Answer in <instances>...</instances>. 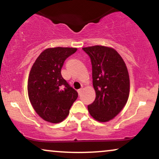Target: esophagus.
<instances>
[{"instance_id":"34e87169","label":"esophagus","mask_w":159,"mask_h":159,"mask_svg":"<svg viewBox=\"0 0 159 159\" xmlns=\"http://www.w3.org/2000/svg\"><path fill=\"white\" fill-rule=\"evenodd\" d=\"M81 92H82V88H81V89H78V94H81Z\"/></svg>"}]
</instances>
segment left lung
I'll return each mask as SVG.
<instances>
[{"instance_id":"left-lung-1","label":"left lung","mask_w":159,"mask_h":159,"mask_svg":"<svg viewBox=\"0 0 159 159\" xmlns=\"http://www.w3.org/2000/svg\"><path fill=\"white\" fill-rule=\"evenodd\" d=\"M92 64L93 85L96 98L88 105L95 120L107 122L115 117L126 104L130 81L125 63L114 48L102 45L83 48Z\"/></svg>"}]
</instances>
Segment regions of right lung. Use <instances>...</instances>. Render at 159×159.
I'll list each match as a JSON object with an SVG mask.
<instances>
[{"label": "right lung", "instance_id": "add662e5", "mask_svg": "<svg viewBox=\"0 0 159 159\" xmlns=\"http://www.w3.org/2000/svg\"><path fill=\"white\" fill-rule=\"evenodd\" d=\"M75 48H50L43 51L29 74L27 92L33 107L41 118L52 123H61L69 115L78 98V92L62 77L61 69Z\"/></svg>", "mask_w": 159, "mask_h": 159}]
</instances>
